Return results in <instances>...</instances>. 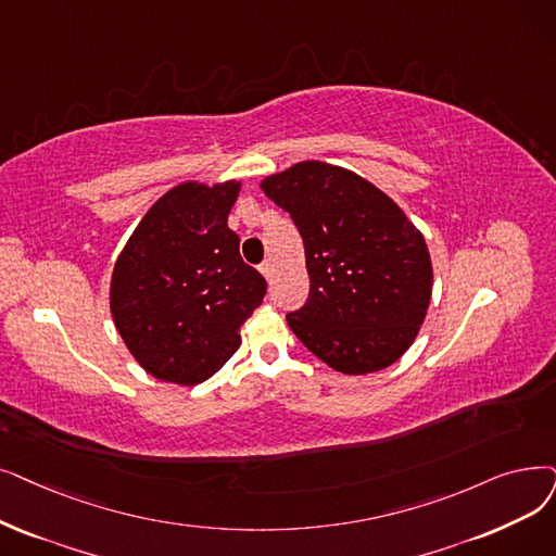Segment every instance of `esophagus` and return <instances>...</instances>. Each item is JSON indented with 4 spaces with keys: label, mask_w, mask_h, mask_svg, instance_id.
Segmentation results:
<instances>
[{
    "label": "esophagus",
    "mask_w": 556,
    "mask_h": 556,
    "mask_svg": "<svg viewBox=\"0 0 556 556\" xmlns=\"http://www.w3.org/2000/svg\"><path fill=\"white\" fill-rule=\"evenodd\" d=\"M258 270H261V275L265 277V279H273V275H275V268H273V263L270 261H263L261 265H258Z\"/></svg>",
    "instance_id": "esophagus-1"
}]
</instances>
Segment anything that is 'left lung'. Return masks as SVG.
Returning a JSON list of instances; mask_svg holds the SVG:
<instances>
[{"instance_id": "8db88e82", "label": "left lung", "mask_w": 556, "mask_h": 556, "mask_svg": "<svg viewBox=\"0 0 556 556\" xmlns=\"http://www.w3.org/2000/svg\"><path fill=\"white\" fill-rule=\"evenodd\" d=\"M261 190L291 213L304 240L311 291L288 327L338 372L395 364L431 300V258L416 225L375 184L323 161L265 177Z\"/></svg>"}]
</instances>
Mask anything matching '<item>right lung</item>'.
I'll return each instance as SVG.
<instances>
[{
    "label": "right lung",
    "mask_w": 556,
    "mask_h": 556,
    "mask_svg": "<svg viewBox=\"0 0 556 556\" xmlns=\"http://www.w3.org/2000/svg\"><path fill=\"white\" fill-rule=\"evenodd\" d=\"M240 181H184L144 213L111 277V316L127 350L161 381L195 386L240 348L265 279L227 227Z\"/></svg>",
    "instance_id": "add662e5"
}]
</instances>
